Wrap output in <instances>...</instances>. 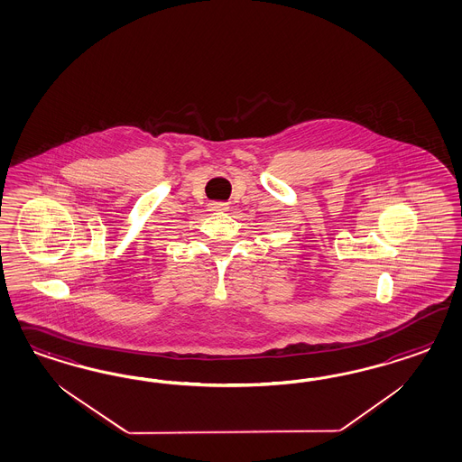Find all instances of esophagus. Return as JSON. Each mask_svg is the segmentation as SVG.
I'll return each instance as SVG.
<instances>
[{
	"instance_id": "esophagus-1",
	"label": "esophagus",
	"mask_w": 462,
	"mask_h": 462,
	"mask_svg": "<svg viewBox=\"0 0 462 462\" xmlns=\"http://www.w3.org/2000/svg\"><path fill=\"white\" fill-rule=\"evenodd\" d=\"M210 207V211H226L228 210V205L224 203V201H213L208 205Z\"/></svg>"
}]
</instances>
